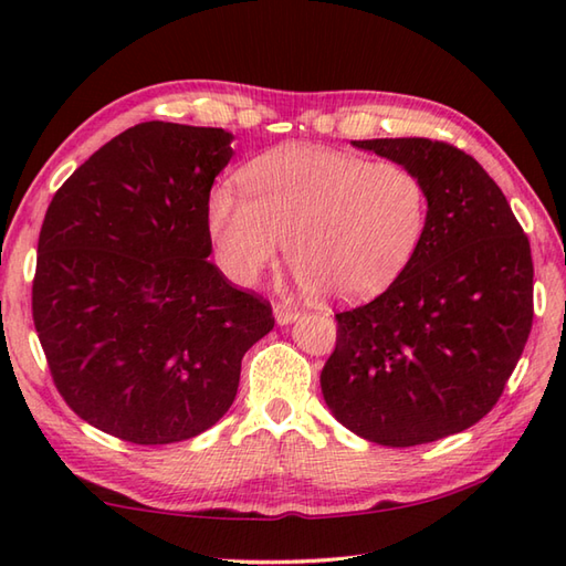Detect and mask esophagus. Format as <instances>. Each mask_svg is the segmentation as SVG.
I'll use <instances>...</instances> for the list:
<instances>
[{
    "mask_svg": "<svg viewBox=\"0 0 566 566\" xmlns=\"http://www.w3.org/2000/svg\"><path fill=\"white\" fill-rule=\"evenodd\" d=\"M273 314H275V322L285 326V324H293L297 319L300 310L293 307V305H283V302H279V305H273Z\"/></svg>",
    "mask_w": 566,
    "mask_h": 566,
    "instance_id": "34e87169",
    "label": "esophagus"
}]
</instances>
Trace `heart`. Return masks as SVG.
I'll list each match as a JSON object with an SVG mask.
<instances>
[{
  "instance_id": "heart-1",
  "label": "heart",
  "mask_w": 566,
  "mask_h": 566,
  "mask_svg": "<svg viewBox=\"0 0 566 566\" xmlns=\"http://www.w3.org/2000/svg\"><path fill=\"white\" fill-rule=\"evenodd\" d=\"M242 185L247 195L220 182L206 201L218 264L240 285H254L285 240L302 287L375 295L416 256L430 216L427 185L408 165L326 146L273 148L247 165Z\"/></svg>"
}]
</instances>
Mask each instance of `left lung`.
Masks as SVG:
<instances>
[{
    "label": "left lung",
    "mask_w": 566,
    "mask_h": 566,
    "mask_svg": "<svg viewBox=\"0 0 566 566\" xmlns=\"http://www.w3.org/2000/svg\"><path fill=\"white\" fill-rule=\"evenodd\" d=\"M353 146L416 170L430 216L387 291L336 314L322 394L334 418L369 442H437L488 416L526 348L531 244L502 189L461 148L432 139Z\"/></svg>",
    "instance_id": "8db88e82"
}]
</instances>
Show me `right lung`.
I'll list each match as a JSON object with an SVG mask.
<instances>
[{
	"label": "right lung",
	"instance_id": "right-lung-1",
	"mask_svg": "<svg viewBox=\"0 0 566 566\" xmlns=\"http://www.w3.org/2000/svg\"><path fill=\"white\" fill-rule=\"evenodd\" d=\"M232 134L144 122L81 165L40 228L33 322L81 420L124 442L191 439L226 416L271 305L213 266L206 226Z\"/></svg>",
	"mask_w": 566,
	"mask_h": 566
}]
</instances>
